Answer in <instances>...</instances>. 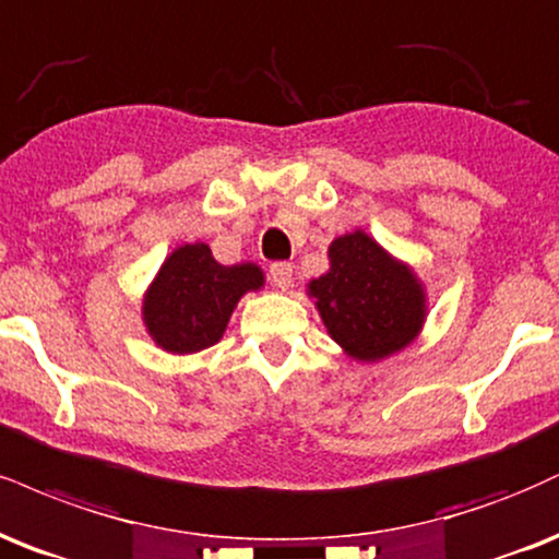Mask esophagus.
Wrapping results in <instances>:
<instances>
[{"instance_id":"obj_1","label":"esophagus","mask_w":559,"mask_h":559,"mask_svg":"<svg viewBox=\"0 0 559 559\" xmlns=\"http://www.w3.org/2000/svg\"><path fill=\"white\" fill-rule=\"evenodd\" d=\"M271 281H273L275 288L286 292V288H292V284H294V267L288 265V262H273V265H271Z\"/></svg>"}]
</instances>
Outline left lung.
I'll use <instances>...</instances> for the list:
<instances>
[{
  "label": "left lung",
  "instance_id": "left-lung-1",
  "mask_svg": "<svg viewBox=\"0 0 559 559\" xmlns=\"http://www.w3.org/2000/svg\"><path fill=\"white\" fill-rule=\"evenodd\" d=\"M307 297L328 335L361 365L412 346L429 314L425 281L365 228L331 241L328 271L309 281Z\"/></svg>",
  "mask_w": 559,
  "mask_h": 559
}]
</instances>
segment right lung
I'll use <instances>...</instances> for the list:
<instances>
[{
	"instance_id": "obj_1",
	"label": "right lung",
	"mask_w": 559,
	"mask_h": 559,
	"mask_svg": "<svg viewBox=\"0 0 559 559\" xmlns=\"http://www.w3.org/2000/svg\"><path fill=\"white\" fill-rule=\"evenodd\" d=\"M265 286L254 262L221 265L205 241L166 254L143 294V325L166 354H198L224 338L239 299Z\"/></svg>"
}]
</instances>
